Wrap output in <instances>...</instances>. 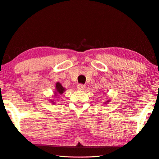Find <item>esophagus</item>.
<instances>
[{
	"instance_id": "1",
	"label": "esophagus",
	"mask_w": 159,
	"mask_h": 159,
	"mask_svg": "<svg viewBox=\"0 0 159 159\" xmlns=\"http://www.w3.org/2000/svg\"><path fill=\"white\" fill-rule=\"evenodd\" d=\"M85 88V86L82 85V84H79V85H78L77 86V89L79 90H84Z\"/></svg>"
}]
</instances>
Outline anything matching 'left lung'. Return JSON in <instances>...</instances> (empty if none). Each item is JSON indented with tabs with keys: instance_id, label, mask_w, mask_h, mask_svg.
Wrapping results in <instances>:
<instances>
[{
	"instance_id": "obj_1",
	"label": "left lung",
	"mask_w": 159,
	"mask_h": 159,
	"mask_svg": "<svg viewBox=\"0 0 159 159\" xmlns=\"http://www.w3.org/2000/svg\"><path fill=\"white\" fill-rule=\"evenodd\" d=\"M110 101H111V100L108 99L107 100L105 101V102H104V104H109V103L110 102Z\"/></svg>"
}]
</instances>
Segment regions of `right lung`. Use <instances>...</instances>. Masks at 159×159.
<instances>
[{"label": "right lung", "mask_w": 159, "mask_h": 159, "mask_svg": "<svg viewBox=\"0 0 159 159\" xmlns=\"http://www.w3.org/2000/svg\"><path fill=\"white\" fill-rule=\"evenodd\" d=\"M65 92H66V88H64L60 83L57 82L56 83L55 89L54 91V95L52 96H54V98H58L57 96H59V95H62V94ZM49 100L50 101V102L53 104H55L56 103L53 99H50Z\"/></svg>", "instance_id": "right-lung-1"}]
</instances>
